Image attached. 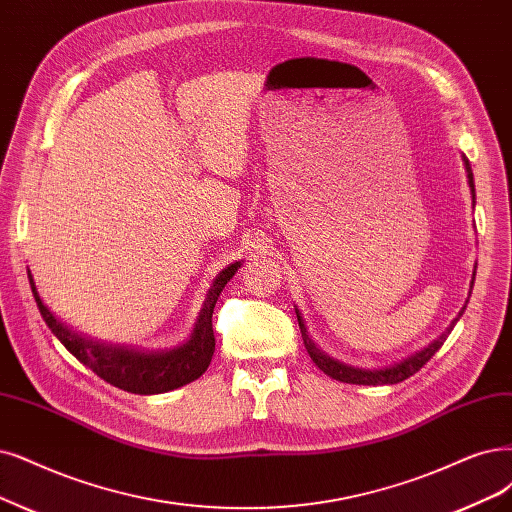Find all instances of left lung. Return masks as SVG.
Masks as SVG:
<instances>
[{
	"label": "left lung",
	"instance_id": "8db88e82",
	"mask_svg": "<svg viewBox=\"0 0 512 512\" xmlns=\"http://www.w3.org/2000/svg\"><path fill=\"white\" fill-rule=\"evenodd\" d=\"M464 160V168H466V177H468V187H470V194H472V206H475V177H472V168H470V162L466 156H462ZM477 270V268H475ZM475 274L472 272V282H470V291H472V285H475ZM468 304V299H466ZM466 304L464 308L460 310V314L451 320V325L447 327V331L434 339L432 344H428L424 350L415 352L407 358H403L401 363H394L392 367H384V369H358V367H350V365H344L335 361V358L327 356L323 350H318L316 344L312 342V337L308 335V329L304 325V318H301L299 310L295 308V314H297V323H299V329H301V337H304V346L310 354L312 361L316 363V367L327 373L329 377H333V380H339V382H346V384H358V386H386V384H399L403 380H407V377H411L413 373H418L430 358L439 352V348L443 346V342L447 339V335L451 333V329L456 327V323L460 320V316L464 314L466 310Z\"/></svg>",
	"mask_w": 512,
	"mask_h": 512
}]
</instances>
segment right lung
<instances>
[{
  "label": "right lung",
  "mask_w": 512,
  "mask_h": 512,
  "mask_svg": "<svg viewBox=\"0 0 512 512\" xmlns=\"http://www.w3.org/2000/svg\"><path fill=\"white\" fill-rule=\"evenodd\" d=\"M240 266V261L230 263V266L217 274L213 287L206 293L204 306L194 325V333L189 335L187 342L173 350L162 352H139L135 348L101 344L94 342V339L78 335L67 325H63L61 320L44 306L29 270L27 276L35 304L40 308V314L46 320L48 329L59 337V342L78 358L80 363L90 367L101 380L120 390L132 394H162L198 380V377L208 369V365H211V358L215 352L213 310L221 291L227 285V280L238 272Z\"/></svg>",
  "instance_id": "1"
}]
</instances>
